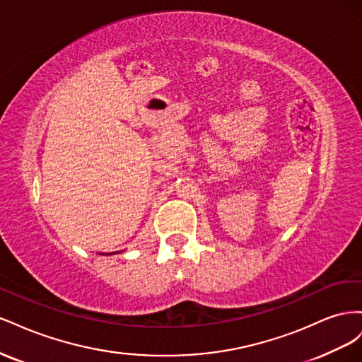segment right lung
<instances>
[{
	"label": "right lung",
	"mask_w": 362,
	"mask_h": 362,
	"mask_svg": "<svg viewBox=\"0 0 362 362\" xmlns=\"http://www.w3.org/2000/svg\"><path fill=\"white\" fill-rule=\"evenodd\" d=\"M110 255H112V254H110Z\"/></svg>",
	"instance_id": "obj_1"
}]
</instances>
